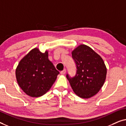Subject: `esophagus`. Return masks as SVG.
Wrapping results in <instances>:
<instances>
[{
    "instance_id": "esophagus-1",
    "label": "esophagus",
    "mask_w": 126,
    "mask_h": 126,
    "mask_svg": "<svg viewBox=\"0 0 126 126\" xmlns=\"http://www.w3.org/2000/svg\"><path fill=\"white\" fill-rule=\"evenodd\" d=\"M65 72H66V70H65V69H64L63 71H62L61 72V74H62V75H64V74H65Z\"/></svg>"
}]
</instances>
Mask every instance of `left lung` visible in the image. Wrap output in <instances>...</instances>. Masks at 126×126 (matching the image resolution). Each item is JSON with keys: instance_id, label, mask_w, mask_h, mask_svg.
<instances>
[{"instance_id": "obj_1", "label": "left lung", "mask_w": 126, "mask_h": 126, "mask_svg": "<svg viewBox=\"0 0 126 126\" xmlns=\"http://www.w3.org/2000/svg\"><path fill=\"white\" fill-rule=\"evenodd\" d=\"M75 75L66 77L76 94L90 98L98 93L106 80L107 68L102 58L88 46L81 45L72 52Z\"/></svg>"}]
</instances>
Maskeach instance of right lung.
<instances>
[{
  "label": "right lung",
  "mask_w": 126,
  "mask_h": 126,
  "mask_svg": "<svg viewBox=\"0 0 126 126\" xmlns=\"http://www.w3.org/2000/svg\"><path fill=\"white\" fill-rule=\"evenodd\" d=\"M59 72L48 58V52L32 49L21 60L16 70L17 83L26 94L39 97L47 93Z\"/></svg>",
  "instance_id": "right-lung-1"
}]
</instances>
